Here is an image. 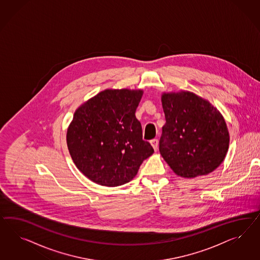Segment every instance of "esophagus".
<instances>
[{
  "label": "esophagus",
  "mask_w": 260,
  "mask_h": 260,
  "mask_svg": "<svg viewBox=\"0 0 260 260\" xmlns=\"http://www.w3.org/2000/svg\"><path fill=\"white\" fill-rule=\"evenodd\" d=\"M150 145L152 146V148H153V150H157L158 148V140L157 139H152L151 141H150Z\"/></svg>",
  "instance_id": "34e87169"
}]
</instances>
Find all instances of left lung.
Listing matches in <instances>:
<instances>
[{"label":"left lung","mask_w":260,"mask_h":260,"mask_svg":"<svg viewBox=\"0 0 260 260\" xmlns=\"http://www.w3.org/2000/svg\"><path fill=\"white\" fill-rule=\"evenodd\" d=\"M166 124L159 150L173 173L194 178L219 167L229 150L225 119L211 103L188 90L163 92Z\"/></svg>","instance_id":"8db88e82"}]
</instances>
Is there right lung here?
<instances>
[{
    "instance_id": "1",
    "label": "right lung",
    "mask_w": 260,
    "mask_h": 260,
    "mask_svg": "<svg viewBox=\"0 0 260 260\" xmlns=\"http://www.w3.org/2000/svg\"><path fill=\"white\" fill-rule=\"evenodd\" d=\"M143 89H105L75 110L67 144L79 171L89 180L117 187L133 180L153 149L142 139L135 117Z\"/></svg>"
}]
</instances>
